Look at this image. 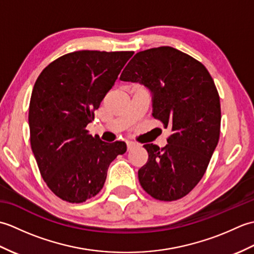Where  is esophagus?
I'll list each match as a JSON object with an SVG mask.
<instances>
[{
  "label": "esophagus",
  "instance_id": "1",
  "mask_svg": "<svg viewBox=\"0 0 254 254\" xmlns=\"http://www.w3.org/2000/svg\"><path fill=\"white\" fill-rule=\"evenodd\" d=\"M137 144L134 143V142H127V150H131L133 149L134 147H136Z\"/></svg>",
  "mask_w": 254,
  "mask_h": 254
}]
</instances>
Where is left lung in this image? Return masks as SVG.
<instances>
[{"label":"left lung","instance_id":"left-lung-1","mask_svg":"<svg viewBox=\"0 0 254 254\" xmlns=\"http://www.w3.org/2000/svg\"><path fill=\"white\" fill-rule=\"evenodd\" d=\"M153 96V117L170 127L168 144H146L138 180L150 196L176 201L190 193L207 169L220 133L219 95L201 62L171 47L137 52L120 76Z\"/></svg>","mask_w":254,"mask_h":254}]
</instances>
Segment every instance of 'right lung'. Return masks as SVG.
<instances>
[{
    "label": "right lung",
    "mask_w": 254,
    "mask_h": 254,
    "mask_svg": "<svg viewBox=\"0 0 254 254\" xmlns=\"http://www.w3.org/2000/svg\"><path fill=\"white\" fill-rule=\"evenodd\" d=\"M133 53L71 52L36 80L28 115L31 149L47 186L63 201L83 203L97 195L111 161L127 152L124 142H102L86 127Z\"/></svg>",
    "instance_id": "add662e5"
}]
</instances>
